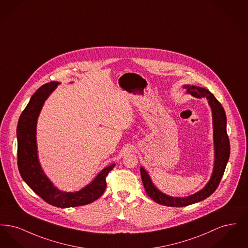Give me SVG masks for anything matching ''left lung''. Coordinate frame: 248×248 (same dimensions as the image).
Here are the masks:
<instances>
[{
  "instance_id": "obj_1",
  "label": "left lung",
  "mask_w": 248,
  "mask_h": 248,
  "mask_svg": "<svg viewBox=\"0 0 248 248\" xmlns=\"http://www.w3.org/2000/svg\"><path fill=\"white\" fill-rule=\"evenodd\" d=\"M187 88V92L194 97L202 98L206 97L208 103L212 108L213 126H214V142H215V165L213 175L209 182L206 186L200 191L196 192L188 197H171L165 193L161 192L159 189H156L149 177L148 173L144 168H140L142 182L144 185L147 194L153 200L166 206L172 207H181L187 206L189 204L195 203L197 202L204 200L209 197L213 192L217 189L219 185V182L224 174L225 168L230 157V140L226 130L227 119L225 114L224 108L222 105L217 101V99L214 96V94L207 89L202 88L195 85H185Z\"/></svg>"
}]
</instances>
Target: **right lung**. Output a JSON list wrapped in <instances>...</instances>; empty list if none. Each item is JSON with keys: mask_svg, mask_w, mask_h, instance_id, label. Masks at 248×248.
Segmentation results:
<instances>
[{"mask_svg": "<svg viewBox=\"0 0 248 248\" xmlns=\"http://www.w3.org/2000/svg\"><path fill=\"white\" fill-rule=\"evenodd\" d=\"M59 83L42 85L22 111L17 125V165L24 181L37 195L54 206L65 208L85 205L99 198L106 189V177L114 165L104 168L91 184L75 192L60 191L45 175L37 157L36 124L46 99Z\"/></svg>", "mask_w": 248, "mask_h": 248, "instance_id": "right-lung-1", "label": "right lung"}]
</instances>
